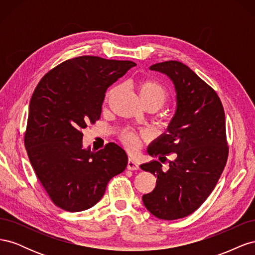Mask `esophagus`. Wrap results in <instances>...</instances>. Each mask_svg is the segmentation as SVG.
I'll return each instance as SVG.
<instances>
[{
    "label": "esophagus",
    "mask_w": 255,
    "mask_h": 255,
    "mask_svg": "<svg viewBox=\"0 0 255 255\" xmlns=\"http://www.w3.org/2000/svg\"><path fill=\"white\" fill-rule=\"evenodd\" d=\"M128 170H138V169H139V164H138L135 159L128 158Z\"/></svg>",
    "instance_id": "obj_1"
}]
</instances>
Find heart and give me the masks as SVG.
Wrapping results in <instances>:
<instances>
[{
  "mask_svg": "<svg viewBox=\"0 0 255 255\" xmlns=\"http://www.w3.org/2000/svg\"><path fill=\"white\" fill-rule=\"evenodd\" d=\"M136 87L138 90V95L141 100L142 104L145 103H153L159 107L163 106L168 101V90L165 88L164 85L160 83L154 81V80H141L137 82ZM118 87H113L109 90L106 94V99H110L116 91H117ZM140 137L145 138L146 133L145 132H136L134 129L126 128L122 130L120 134V139L122 143L125 144L129 151H135L140 145Z\"/></svg>",
  "mask_w": 255,
  "mask_h": 255,
  "instance_id": "1",
  "label": "heart"
}]
</instances>
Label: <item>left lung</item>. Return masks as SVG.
Returning <instances> with one entry per match:
<instances>
[{"label": "left lung", "instance_id": "left-lung-1", "mask_svg": "<svg viewBox=\"0 0 255 255\" xmlns=\"http://www.w3.org/2000/svg\"><path fill=\"white\" fill-rule=\"evenodd\" d=\"M168 75L176 91V111L167 133L148 148L153 157L174 153L165 171L157 160L140 168L157 176L156 186L142 201L163 220L184 218L197 211L214 190L227 164L229 146L225 111L216 91L181 61L150 67Z\"/></svg>", "mask_w": 255, "mask_h": 255}]
</instances>
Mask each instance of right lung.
<instances>
[{
    "label": "right lung",
    "instance_id": "right-lung-1",
    "mask_svg": "<svg viewBox=\"0 0 255 255\" xmlns=\"http://www.w3.org/2000/svg\"><path fill=\"white\" fill-rule=\"evenodd\" d=\"M136 66L129 60L80 56L53 68L29 102L24 144L30 164L52 202L68 212L97 204L107 183L128 165L121 146L83 148V129L100 119L105 92Z\"/></svg>",
    "mask_w": 255,
    "mask_h": 255
}]
</instances>
